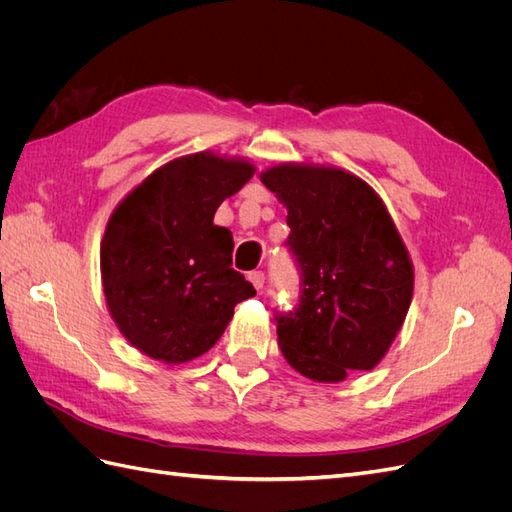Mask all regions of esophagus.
I'll return each instance as SVG.
<instances>
[{"label":"esophagus","instance_id":"1","mask_svg":"<svg viewBox=\"0 0 512 512\" xmlns=\"http://www.w3.org/2000/svg\"><path fill=\"white\" fill-rule=\"evenodd\" d=\"M247 277H250V282L254 284L256 290H262V286H265V273L262 271H252Z\"/></svg>","mask_w":512,"mask_h":512}]
</instances>
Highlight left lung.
I'll use <instances>...</instances> for the list:
<instances>
[{"instance_id": "1", "label": "left lung", "mask_w": 512, "mask_h": 512, "mask_svg": "<svg viewBox=\"0 0 512 512\" xmlns=\"http://www.w3.org/2000/svg\"><path fill=\"white\" fill-rule=\"evenodd\" d=\"M288 209L299 303L277 314V344L309 380L374 369L406 320L412 260L380 196L346 170L280 164L260 175Z\"/></svg>"}]
</instances>
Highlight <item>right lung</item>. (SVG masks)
<instances>
[{
	"label": "right lung",
	"instance_id": "right-lung-1",
	"mask_svg": "<svg viewBox=\"0 0 512 512\" xmlns=\"http://www.w3.org/2000/svg\"><path fill=\"white\" fill-rule=\"evenodd\" d=\"M254 166L213 153L164 164L108 220L100 269L108 312L151 359L188 363L222 337L235 305L256 294L232 269V235L215 226Z\"/></svg>",
	"mask_w": 512,
	"mask_h": 512
}]
</instances>
